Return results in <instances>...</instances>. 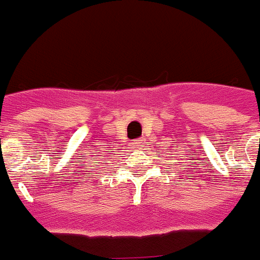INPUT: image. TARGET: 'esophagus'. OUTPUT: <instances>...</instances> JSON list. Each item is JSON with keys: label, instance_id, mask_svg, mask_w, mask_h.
Segmentation results:
<instances>
[{"label": "esophagus", "instance_id": "esophagus-1", "mask_svg": "<svg viewBox=\"0 0 260 260\" xmlns=\"http://www.w3.org/2000/svg\"><path fill=\"white\" fill-rule=\"evenodd\" d=\"M141 145H143V140H135V141H133V146H135V149L141 148Z\"/></svg>", "mask_w": 260, "mask_h": 260}]
</instances>
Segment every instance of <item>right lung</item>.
Instances as JSON below:
<instances>
[{
  "mask_svg": "<svg viewBox=\"0 0 260 260\" xmlns=\"http://www.w3.org/2000/svg\"><path fill=\"white\" fill-rule=\"evenodd\" d=\"M96 164H98V162H96Z\"/></svg>",
  "mask_w": 260,
  "mask_h": 260,
  "instance_id": "obj_1",
  "label": "right lung"
}]
</instances>
